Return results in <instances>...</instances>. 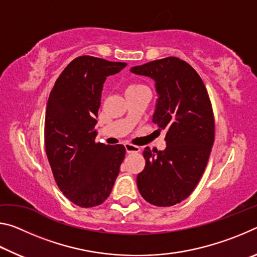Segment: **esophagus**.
I'll return each instance as SVG.
<instances>
[{"instance_id":"obj_1","label":"esophagus","mask_w":257,"mask_h":257,"mask_svg":"<svg viewBox=\"0 0 257 257\" xmlns=\"http://www.w3.org/2000/svg\"><path fill=\"white\" fill-rule=\"evenodd\" d=\"M125 147V151H127V153H138V152H141V147L136 146V145H133V144H124Z\"/></svg>"}]
</instances>
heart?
<instances>
[{"label": "heart", "mask_w": 257, "mask_h": 257, "mask_svg": "<svg viewBox=\"0 0 257 257\" xmlns=\"http://www.w3.org/2000/svg\"><path fill=\"white\" fill-rule=\"evenodd\" d=\"M135 87H139V86H138V85H132V86L129 87V88H135ZM129 88H128V89H129Z\"/></svg>", "instance_id": "obj_1"}]
</instances>
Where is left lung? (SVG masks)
<instances>
[{"instance_id": "8db88e82", "label": "left lung", "mask_w": 257, "mask_h": 257, "mask_svg": "<svg viewBox=\"0 0 257 257\" xmlns=\"http://www.w3.org/2000/svg\"><path fill=\"white\" fill-rule=\"evenodd\" d=\"M130 71L155 81L153 122L167 130L164 151L144 150L139 193L155 206H172L191 194L205 170L214 143V115L206 87L194 68L169 56Z\"/></svg>"}]
</instances>
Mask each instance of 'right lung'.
I'll list each match as a JSON object with an SVG mask.
<instances>
[{
    "label": "right lung",
    "mask_w": 257,
    "mask_h": 257,
    "mask_svg": "<svg viewBox=\"0 0 257 257\" xmlns=\"http://www.w3.org/2000/svg\"><path fill=\"white\" fill-rule=\"evenodd\" d=\"M125 66L95 56H78L56 79L47 101V159L60 190L80 207L105 201L124 159L123 145L95 142V125L104 81Z\"/></svg>",
    "instance_id": "add662e5"
}]
</instances>
